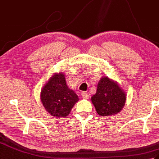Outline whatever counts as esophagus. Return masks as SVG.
Listing matches in <instances>:
<instances>
[{"label": "esophagus", "instance_id": "34e87169", "mask_svg": "<svg viewBox=\"0 0 159 159\" xmlns=\"http://www.w3.org/2000/svg\"><path fill=\"white\" fill-rule=\"evenodd\" d=\"M89 95L88 93H86V92H82L81 93V97L83 98H85V99H88L89 98Z\"/></svg>", "mask_w": 159, "mask_h": 159}]
</instances>
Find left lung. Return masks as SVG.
<instances>
[{
	"instance_id": "1",
	"label": "left lung",
	"mask_w": 159,
	"mask_h": 159,
	"mask_svg": "<svg viewBox=\"0 0 159 159\" xmlns=\"http://www.w3.org/2000/svg\"><path fill=\"white\" fill-rule=\"evenodd\" d=\"M91 100L99 116H109L121 111L126 96L117 82L104 76L98 83L96 93Z\"/></svg>"
}]
</instances>
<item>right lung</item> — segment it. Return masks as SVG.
I'll list each match as a JSON object with an SVG mask.
<instances>
[{
	"label": "right lung",
	"instance_id": "right-lung-1",
	"mask_svg": "<svg viewBox=\"0 0 159 159\" xmlns=\"http://www.w3.org/2000/svg\"><path fill=\"white\" fill-rule=\"evenodd\" d=\"M40 99L43 107L55 117H66L70 113L79 97L67 87L63 72L55 73L42 89Z\"/></svg>",
	"mask_w": 159,
	"mask_h": 159
}]
</instances>
